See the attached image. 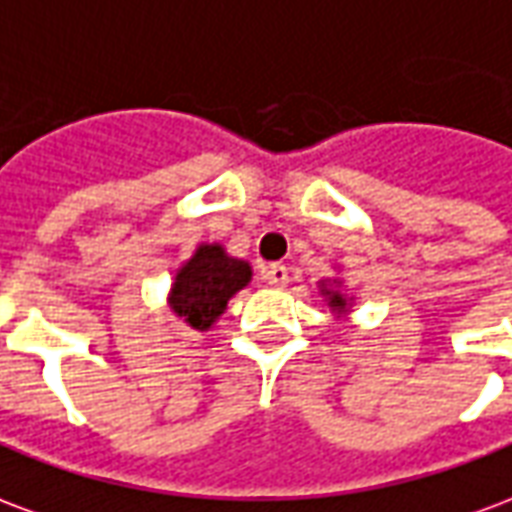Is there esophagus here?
Returning <instances> with one entry per match:
<instances>
[{"label": "esophagus", "mask_w": 512, "mask_h": 512, "mask_svg": "<svg viewBox=\"0 0 512 512\" xmlns=\"http://www.w3.org/2000/svg\"><path fill=\"white\" fill-rule=\"evenodd\" d=\"M266 282L271 288H285L288 285V268L279 266V263H271L266 268Z\"/></svg>", "instance_id": "obj_1"}]
</instances>
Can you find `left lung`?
Instances as JSON below:
<instances>
[{
  "label": "left lung",
  "instance_id": "obj_1",
  "mask_svg": "<svg viewBox=\"0 0 512 512\" xmlns=\"http://www.w3.org/2000/svg\"><path fill=\"white\" fill-rule=\"evenodd\" d=\"M318 290H321L326 307L332 310L334 318H345L351 315V307H354V296L345 290V282L340 277H329L318 282Z\"/></svg>",
  "mask_w": 512,
  "mask_h": 512
}]
</instances>
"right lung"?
I'll return each instance as SVG.
<instances>
[{
	"mask_svg": "<svg viewBox=\"0 0 512 512\" xmlns=\"http://www.w3.org/2000/svg\"><path fill=\"white\" fill-rule=\"evenodd\" d=\"M252 282V266L227 255L222 244H197L194 255L180 263L169 285L167 307L194 332H211L227 310V301Z\"/></svg>",
	"mask_w": 512,
	"mask_h": 512,
	"instance_id": "obj_1",
	"label": "right lung"
}]
</instances>
